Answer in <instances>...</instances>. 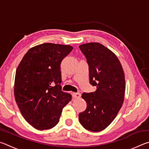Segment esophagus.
Masks as SVG:
<instances>
[{
    "instance_id": "1",
    "label": "esophagus",
    "mask_w": 149,
    "mask_h": 149,
    "mask_svg": "<svg viewBox=\"0 0 149 149\" xmlns=\"http://www.w3.org/2000/svg\"><path fill=\"white\" fill-rule=\"evenodd\" d=\"M72 96H73V97L74 98V99H79V98L80 97V96H81V94L79 93H73Z\"/></svg>"
}]
</instances>
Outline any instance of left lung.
Segmentation results:
<instances>
[{"mask_svg": "<svg viewBox=\"0 0 149 149\" xmlns=\"http://www.w3.org/2000/svg\"><path fill=\"white\" fill-rule=\"evenodd\" d=\"M89 65V83L95 91L83 93L86 110L79 113L81 124L91 132H100L116 116L124 100L125 75L114 52L99 42L79 46Z\"/></svg>", "mask_w": 149, "mask_h": 149, "instance_id": "8db88e82", "label": "left lung"}]
</instances>
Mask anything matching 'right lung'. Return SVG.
I'll return each mask as SVG.
<instances>
[{"label":"right lung","mask_w":149,"mask_h":149,"mask_svg":"<svg viewBox=\"0 0 149 149\" xmlns=\"http://www.w3.org/2000/svg\"><path fill=\"white\" fill-rule=\"evenodd\" d=\"M70 45L43 43L30 49L16 69L14 97L20 112L35 129H51L59 122L72 95L63 92L60 64Z\"/></svg>","instance_id":"add662e5"}]
</instances>
